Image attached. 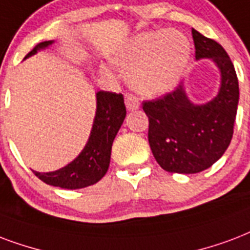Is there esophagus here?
Returning a JSON list of instances; mask_svg holds the SVG:
<instances>
[{
  "mask_svg": "<svg viewBox=\"0 0 250 250\" xmlns=\"http://www.w3.org/2000/svg\"><path fill=\"white\" fill-rule=\"evenodd\" d=\"M125 107H127V110H129V111L136 110V108H139V106H140V102H139L138 97H135L133 94H125Z\"/></svg>",
  "mask_w": 250,
  "mask_h": 250,
  "instance_id": "obj_1",
  "label": "esophagus"
}]
</instances>
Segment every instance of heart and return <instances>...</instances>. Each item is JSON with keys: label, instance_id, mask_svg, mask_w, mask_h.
Here are the masks:
<instances>
[{"label": "heart", "instance_id": "1", "mask_svg": "<svg viewBox=\"0 0 250 250\" xmlns=\"http://www.w3.org/2000/svg\"><path fill=\"white\" fill-rule=\"evenodd\" d=\"M191 45L178 30L149 31L135 36L118 51L115 62L129 68V85L144 94H161L180 81L190 60Z\"/></svg>", "mask_w": 250, "mask_h": 250}]
</instances>
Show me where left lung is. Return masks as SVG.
<instances>
[{"mask_svg": "<svg viewBox=\"0 0 250 250\" xmlns=\"http://www.w3.org/2000/svg\"><path fill=\"white\" fill-rule=\"evenodd\" d=\"M191 34L195 59H212L220 70L218 95L205 104H194L180 83L164 97L143 102L156 161L164 170L182 174L199 173L222 157L232 140L239 104V81L226 49L194 28Z\"/></svg>", "mask_w": 250, "mask_h": 250, "instance_id": "obj_1", "label": "left lung"}]
</instances>
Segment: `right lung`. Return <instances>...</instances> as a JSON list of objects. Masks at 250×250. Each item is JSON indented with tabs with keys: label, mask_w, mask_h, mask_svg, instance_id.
Masks as SVG:
<instances>
[{
	"label": "right lung",
	"mask_w": 250,
	"mask_h": 250,
	"mask_svg": "<svg viewBox=\"0 0 250 250\" xmlns=\"http://www.w3.org/2000/svg\"><path fill=\"white\" fill-rule=\"evenodd\" d=\"M52 43V41L42 42L31 52H28L26 57L35 55L38 51L47 48ZM125 118V106L123 95L111 91H98L93 128L83 152L66 167L48 173L34 171L35 176L44 184L68 190L83 188L97 184L107 171L112 142Z\"/></svg>",
	"instance_id": "obj_1"
}]
</instances>
